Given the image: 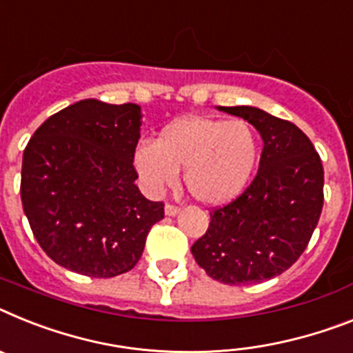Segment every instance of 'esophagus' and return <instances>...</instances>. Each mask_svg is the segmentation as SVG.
Masks as SVG:
<instances>
[{"label":"esophagus","mask_w":353,"mask_h":353,"mask_svg":"<svg viewBox=\"0 0 353 353\" xmlns=\"http://www.w3.org/2000/svg\"><path fill=\"white\" fill-rule=\"evenodd\" d=\"M177 213H179V208L174 206V204H167V206H165V215H167V217H176Z\"/></svg>","instance_id":"34e87169"}]
</instances>
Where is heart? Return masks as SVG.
<instances>
[{
	"mask_svg": "<svg viewBox=\"0 0 353 353\" xmlns=\"http://www.w3.org/2000/svg\"><path fill=\"white\" fill-rule=\"evenodd\" d=\"M259 161V140L244 120L188 114L161 129L156 143L134 150V168L150 194L170 188L183 168L186 190L195 201L221 206L250 185Z\"/></svg>",
	"mask_w": 353,
	"mask_h": 353,
	"instance_id": "obj_1",
	"label": "heart"
}]
</instances>
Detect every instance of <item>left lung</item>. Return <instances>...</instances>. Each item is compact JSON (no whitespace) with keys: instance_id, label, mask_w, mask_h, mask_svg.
Returning <instances> with one entry per match:
<instances>
[{"instance_id":"8db88e82","label":"left lung","mask_w":353,"mask_h":353,"mask_svg":"<svg viewBox=\"0 0 353 353\" xmlns=\"http://www.w3.org/2000/svg\"><path fill=\"white\" fill-rule=\"evenodd\" d=\"M217 109L250 121L263 149L253 183L210 213L208 232L192 254L213 280L251 285L282 274L309 244L323 208V165L291 121L251 105Z\"/></svg>"}]
</instances>
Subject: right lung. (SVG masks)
<instances>
[{
    "label": "right lung",
    "instance_id": "add662e5",
    "mask_svg": "<svg viewBox=\"0 0 353 353\" xmlns=\"http://www.w3.org/2000/svg\"><path fill=\"white\" fill-rule=\"evenodd\" d=\"M141 108L85 99L34 132L21 168V201L50 259L91 278L131 271L163 203L145 199L132 161Z\"/></svg>",
    "mask_w": 353,
    "mask_h": 353
}]
</instances>
